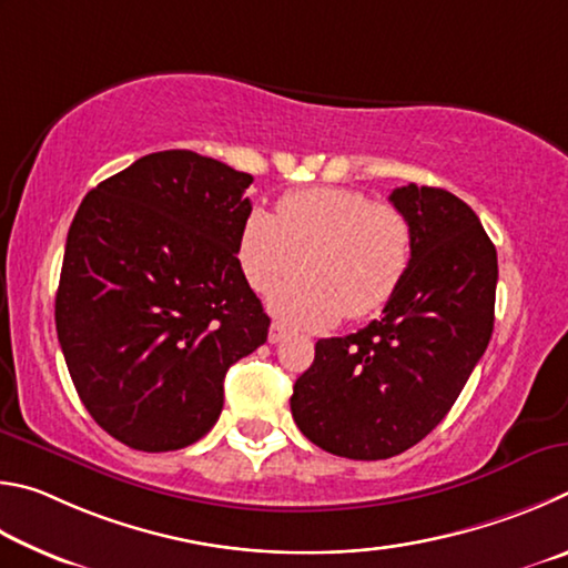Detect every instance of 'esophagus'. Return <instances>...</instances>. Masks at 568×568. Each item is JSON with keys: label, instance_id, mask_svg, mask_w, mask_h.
Masks as SVG:
<instances>
[{"label": "esophagus", "instance_id": "1", "mask_svg": "<svg viewBox=\"0 0 568 568\" xmlns=\"http://www.w3.org/2000/svg\"><path fill=\"white\" fill-rule=\"evenodd\" d=\"M284 334H286L284 326L272 324V326H268V344H278V342L284 339Z\"/></svg>", "mask_w": 568, "mask_h": 568}]
</instances>
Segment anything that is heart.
Returning <instances> with one entry per match:
<instances>
[{"instance_id":"1","label":"heart","mask_w":568,"mask_h":568,"mask_svg":"<svg viewBox=\"0 0 568 568\" xmlns=\"http://www.w3.org/2000/svg\"><path fill=\"white\" fill-rule=\"evenodd\" d=\"M414 226L399 206L344 186H312L278 199L276 216L262 206L246 214L236 258L254 292L304 266V276L274 290L268 306L296 329L379 312L412 264Z\"/></svg>"}]
</instances>
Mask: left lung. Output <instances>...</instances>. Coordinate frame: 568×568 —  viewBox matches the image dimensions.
I'll return each mask as SVG.
<instances>
[{
    "label": "left lung",
    "mask_w": 568,
    "mask_h": 568,
    "mask_svg": "<svg viewBox=\"0 0 568 568\" xmlns=\"http://www.w3.org/2000/svg\"><path fill=\"white\" fill-rule=\"evenodd\" d=\"M412 264L382 320L320 339L294 384L292 416L320 449L389 459L419 444L459 399L494 332L499 264L474 209L446 189L399 186Z\"/></svg>",
    "instance_id": "obj_1"
}]
</instances>
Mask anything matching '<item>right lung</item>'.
<instances>
[{
    "instance_id": "1",
    "label": "right lung",
    "mask_w": 568,
    "mask_h": 568,
    "mask_svg": "<svg viewBox=\"0 0 568 568\" xmlns=\"http://www.w3.org/2000/svg\"><path fill=\"white\" fill-rule=\"evenodd\" d=\"M252 182L186 149L154 152L97 184L69 226L59 344L92 419L136 452L202 439L226 369L266 342L236 258Z\"/></svg>"
}]
</instances>
